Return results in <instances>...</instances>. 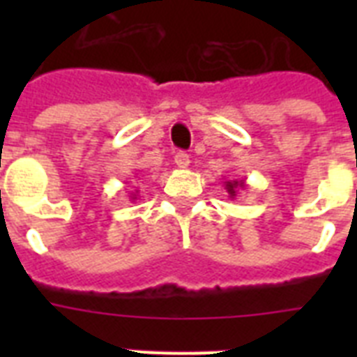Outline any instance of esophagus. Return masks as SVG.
Here are the masks:
<instances>
[{"instance_id":"esophagus-1","label":"esophagus","mask_w":357,"mask_h":357,"mask_svg":"<svg viewBox=\"0 0 357 357\" xmlns=\"http://www.w3.org/2000/svg\"><path fill=\"white\" fill-rule=\"evenodd\" d=\"M174 162L178 165V168H183V170H185V168H189L190 157L187 155L185 151H178V153L174 155Z\"/></svg>"}]
</instances>
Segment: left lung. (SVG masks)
<instances>
[{
  "label": "left lung",
  "mask_w": 357,
  "mask_h": 357,
  "mask_svg": "<svg viewBox=\"0 0 357 357\" xmlns=\"http://www.w3.org/2000/svg\"><path fill=\"white\" fill-rule=\"evenodd\" d=\"M224 189H226L229 198L235 200L238 189H246V181L244 179H228V181H224Z\"/></svg>",
  "instance_id": "obj_1"
}]
</instances>
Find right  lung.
I'll list each match as a JSON object with an SVG mask.
<instances>
[{
  "label": "right lung",
  "instance_id": "obj_1",
  "mask_svg": "<svg viewBox=\"0 0 357 357\" xmlns=\"http://www.w3.org/2000/svg\"><path fill=\"white\" fill-rule=\"evenodd\" d=\"M137 198H139V190H135V192H131V196H129V200L131 202H135Z\"/></svg>",
  "mask_w": 357,
  "mask_h": 357
}]
</instances>
